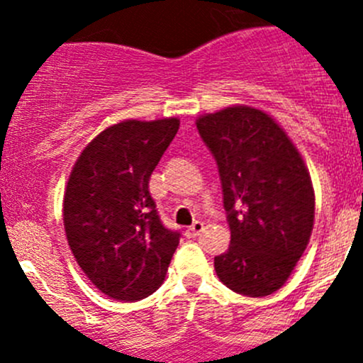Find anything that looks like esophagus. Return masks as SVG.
Here are the masks:
<instances>
[{
	"mask_svg": "<svg viewBox=\"0 0 363 363\" xmlns=\"http://www.w3.org/2000/svg\"><path fill=\"white\" fill-rule=\"evenodd\" d=\"M202 232H203L202 221H195L191 226H188V230H186V233H188L189 237H196V235H200Z\"/></svg>",
	"mask_w": 363,
	"mask_h": 363,
	"instance_id": "34e87169",
	"label": "esophagus"
}]
</instances>
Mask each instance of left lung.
Instances as JSON below:
<instances>
[{
    "mask_svg": "<svg viewBox=\"0 0 363 363\" xmlns=\"http://www.w3.org/2000/svg\"><path fill=\"white\" fill-rule=\"evenodd\" d=\"M196 130L218 164L232 233L228 251L214 258L216 274L235 294H274L313 232L309 172L283 128L256 108L207 113Z\"/></svg>",
    "mask_w": 363,
    "mask_h": 363,
    "instance_id": "8db88e82",
    "label": "left lung"
}]
</instances>
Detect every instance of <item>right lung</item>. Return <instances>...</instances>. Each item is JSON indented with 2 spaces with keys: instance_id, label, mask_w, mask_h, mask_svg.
I'll return each instance as SVG.
<instances>
[{
  "instance_id": "add662e5",
  "label": "right lung",
  "mask_w": 363,
  "mask_h": 363,
  "mask_svg": "<svg viewBox=\"0 0 363 363\" xmlns=\"http://www.w3.org/2000/svg\"><path fill=\"white\" fill-rule=\"evenodd\" d=\"M179 119L123 121L82 151L65 193L63 221L77 263L116 300L145 298L163 283L181 232L167 228L149 179Z\"/></svg>"
}]
</instances>
